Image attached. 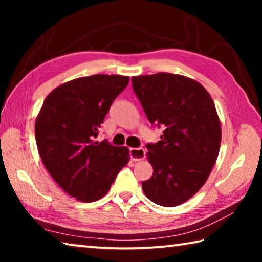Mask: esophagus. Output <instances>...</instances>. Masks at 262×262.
Segmentation results:
<instances>
[{"label":"esophagus","mask_w":262,"mask_h":262,"mask_svg":"<svg viewBox=\"0 0 262 262\" xmlns=\"http://www.w3.org/2000/svg\"><path fill=\"white\" fill-rule=\"evenodd\" d=\"M129 155H130L132 161L140 162V161H142V159H144L145 151H144V149H142V148H132L129 150Z\"/></svg>","instance_id":"34e87169"}]
</instances>
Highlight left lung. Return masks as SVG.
<instances>
[{
	"label": "left lung",
	"mask_w": 262,
	"mask_h": 262,
	"mask_svg": "<svg viewBox=\"0 0 262 262\" xmlns=\"http://www.w3.org/2000/svg\"><path fill=\"white\" fill-rule=\"evenodd\" d=\"M132 84L149 121L164 129L161 141L147 144L154 173L142 188L159 206H179L205 185L219 156L222 129L214 100L183 75H141Z\"/></svg>",
	"instance_id": "left-lung-1"
}]
</instances>
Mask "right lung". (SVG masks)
I'll return each mask as SVG.
<instances>
[{"instance_id": "add662e5", "label": "right lung", "mask_w": 262, "mask_h": 262, "mask_svg": "<svg viewBox=\"0 0 262 262\" xmlns=\"http://www.w3.org/2000/svg\"><path fill=\"white\" fill-rule=\"evenodd\" d=\"M129 77L97 74L66 82L46 97L35 119V141L56 184L77 201L99 200L129 162V149L94 139Z\"/></svg>"}]
</instances>
